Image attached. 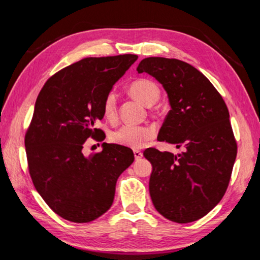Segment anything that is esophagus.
Masks as SVG:
<instances>
[{
	"label": "esophagus",
	"mask_w": 260,
	"mask_h": 260,
	"mask_svg": "<svg viewBox=\"0 0 260 260\" xmlns=\"http://www.w3.org/2000/svg\"><path fill=\"white\" fill-rule=\"evenodd\" d=\"M142 156H143V153H142V152L139 151V150H134V157H135V160H139V159H141V158H142Z\"/></svg>",
	"instance_id": "1"
}]
</instances>
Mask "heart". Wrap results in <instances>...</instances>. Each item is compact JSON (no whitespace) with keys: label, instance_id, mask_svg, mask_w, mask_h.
Wrapping results in <instances>:
<instances>
[{"label":"heart","instance_id":"b5f03b06","mask_svg":"<svg viewBox=\"0 0 260 260\" xmlns=\"http://www.w3.org/2000/svg\"><path fill=\"white\" fill-rule=\"evenodd\" d=\"M129 93L135 99L140 100L148 107L155 104L159 99V88L155 82L149 79H138L129 85ZM104 116L109 119H113L117 114V95L114 91L105 96L103 102ZM155 131L151 127L122 125L119 128L113 131L110 139L112 142L122 147L139 149L142 148L149 140L153 138Z\"/></svg>","mask_w":260,"mask_h":260}]
</instances>
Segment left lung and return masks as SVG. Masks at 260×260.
I'll return each instance as SVG.
<instances>
[{
    "label": "left lung",
    "instance_id": "1",
    "mask_svg": "<svg viewBox=\"0 0 260 260\" xmlns=\"http://www.w3.org/2000/svg\"><path fill=\"white\" fill-rule=\"evenodd\" d=\"M136 71L155 78L169 98L171 110L157 140L182 149L177 155L144 150L152 165L151 201L171 221H196L221 201L231 180L237 146L227 105L209 79L186 61L148 57Z\"/></svg>",
    "mask_w": 260,
    "mask_h": 260
}]
</instances>
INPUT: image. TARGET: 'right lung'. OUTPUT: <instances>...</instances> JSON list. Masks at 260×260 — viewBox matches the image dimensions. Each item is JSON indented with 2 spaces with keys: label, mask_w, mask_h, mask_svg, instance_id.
<instances>
[{
  "label": "right lung",
  "mask_w": 260,
  "mask_h": 260,
  "mask_svg": "<svg viewBox=\"0 0 260 260\" xmlns=\"http://www.w3.org/2000/svg\"><path fill=\"white\" fill-rule=\"evenodd\" d=\"M136 55L88 57L54 74L42 87L25 135L28 170L49 208L72 222H89L111 208L119 175L134 161L132 149L103 143L85 156L88 138L103 141L95 124L103 102Z\"/></svg>",
  "instance_id": "obj_1"
}]
</instances>
